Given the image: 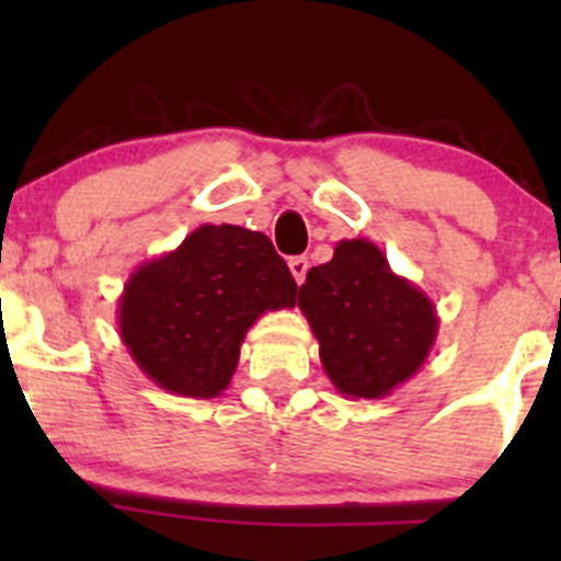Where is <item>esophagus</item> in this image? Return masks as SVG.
I'll return each mask as SVG.
<instances>
[{"instance_id": "1", "label": "esophagus", "mask_w": 561, "mask_h": 561, "mask_svg": "<svg viewBox=\"0 0 561 561\" xmlns=\"http://www.w3.org/2000/svg\"><path fill=\"white\" fill-rule=\"evenodd\" d=\"M287 265H290L293 279H296L298 285H304V279H307V271H309V260L304 257V254H298V257L287 260Z\"/></svg>"}]
</instances>
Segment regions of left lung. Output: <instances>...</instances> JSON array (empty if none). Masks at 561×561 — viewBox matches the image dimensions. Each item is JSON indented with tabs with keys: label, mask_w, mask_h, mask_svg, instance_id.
I'll use <instances>...</instances> for the list:
<instances>
[{
	"label": "left lung",
	"mask_w": 561,
	"mask_h": 561,
	"mask_svg": "<svg viewBox=\"0 0 561 561\" xmlns=\"http://www.w3.org/2000/svg\"><path fill=\"white\" fill-rule=\"evenodd\" d=\"M328 380L350 399H382L410 380L437 342L432 298L393 274L369 239H344L298 290Z\"/></svg>",
	"instance_id": "left-lung-1"
}]
</instances>
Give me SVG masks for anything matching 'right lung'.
<instances>
[{
	"instance_id": "right-lung-1",
	"label": "right lung",
	"mask_w": 561,
	"mask_h": 561,
	"mask_svg": "<svg viewBox=\"0 0 561 561\" xmlns=\"http://www.w3.org/2000/svg\"><path fill=\"white\" fill-rule=\"evenodd\" d=\"M296 290L268 236L201 225L133 271L118 298V336L160 388L214 399L233 380L249 328L260 314L296 307Z\"/></svg>"
}]
</instances>
